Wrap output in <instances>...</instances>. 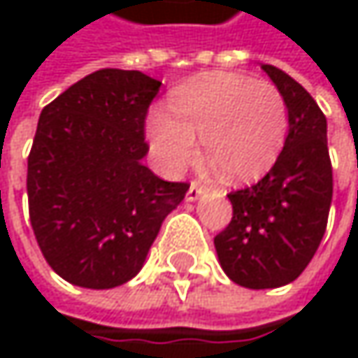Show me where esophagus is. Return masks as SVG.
Wrapping results in <instances>:
<instances>
[{
	"mask_svg": "<svg viewBox=\"0 0 358 358\" xmlns=\"http://www.w3.org/2000/svg\"><path fill=\"white\" fill-rule=\"evenodd\" d=\"M205 192V188L199 184V182H190V186H188V192H186V201H196L201 194Z\"/></svg>",
	"mask_w": 358,
	"mask_h": 358,
	"instance_id": "esophagus-1",
	"label": "esophagus"
}]
</instances>
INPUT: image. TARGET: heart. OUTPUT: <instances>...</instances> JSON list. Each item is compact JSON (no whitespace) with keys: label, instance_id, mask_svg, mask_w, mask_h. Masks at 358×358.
Masks as SVG:
<instances>
[{"label":"heart","instance_id":"heart-1","mask_svg":"<svg viewBox=\"0 0 358 358\" xmlns=\"http://www.w3.org/2000/svg\"><path fill=\"white\" fill-rule=\"evenodd\" d=\"M288 134V106L282 91L245 74L207 72L172 91L168 113H153L149 138L159 162L176 172L196 151L228 180L265 174L280 157Z\"/></svg>","mask_w":358,"mask_h":358}]
</instances>
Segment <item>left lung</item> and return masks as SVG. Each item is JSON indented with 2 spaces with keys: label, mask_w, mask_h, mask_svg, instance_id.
<instances>
[{
  "label": "left lung",
  "mask_w": 358,
  "mask_h": 358,
  "mask_svg": "<svg viewBox=\"0 0 358 358\" xmlns=\"http://www.w3.org/2000/svg\"><path fill=\"white\" fill-rule=\"evenodd\" d=\"M288 106V136L271 170L232 190L230 224L213 238L226 275L263 290L294 282L322 243L334 180L327 122L315 99L286 72L261 66Z\"/></svg>",
  "instance_id": "obj_1"
}]
</instances>
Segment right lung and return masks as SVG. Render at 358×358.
Returning a JSON list of instances; mask_svg holds the SVG:
<instances>
[{"label": "right lung", "instance_id": "1", "mask_svg": "<svg viewBox=\"0 0 358 358\" xmlns=\"http://www.w3.org/2000/svg\"><path fill=\"white\" fill-rule=\"evenodd\" d=\"M162 83L97 70L38 115L29 153V215L38 249L66 282L106 290L132 280L190 184L155 176L145 120Z\"/></svg>", "mask_w": 358, "mask_h": 358}]
</instances>
